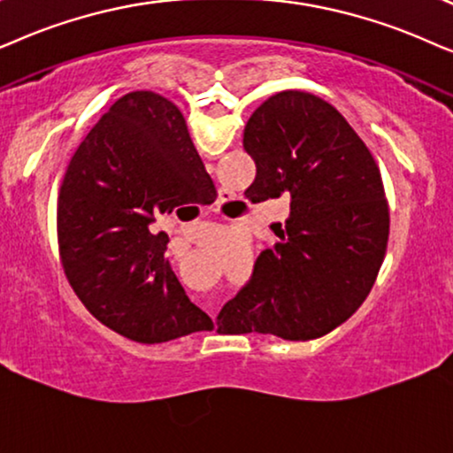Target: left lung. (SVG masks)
Instances as JSON below:
<instances>
[{
  "label": "left lung",
  "instance_id": "1",
  "mask_svg": "<svg viewBox=\"0 0 453 453\" xmlns=\"http://www.w3.org/2000/svg\"><path fill=\"white\" fill-rule=\"evenodd\" d=\"M244 149L252 203L292 196V213L249 286L219 312L227 334L315 340L358 311L381 269L389 209L375 157L321 96L281 90L252 111Z\"/></svg>",
  "mask_w": 453,
  "mask_h": 453
}]
</instances>
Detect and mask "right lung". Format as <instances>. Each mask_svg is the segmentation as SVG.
I'll return each instance as SVG.
<instances>
[{
	"label": "right lung",
	"instance_id": "right-lung-1",
	"mask_svg": "<svg viewBox=\"0 0 453 453\" xmlns=\"http://www.w3.org/2000/svg\"><path fill=\"white\" fill-rule=\"evenodd\" d=\"M215 190L182 111L153 90L113 104L78 144L58 192L65 277L90 315L141 343L213 327L165 258L159 215Z\"/></svg>",
	"mask_w": 453,
	"mask_h": 453
}]
</instances>
